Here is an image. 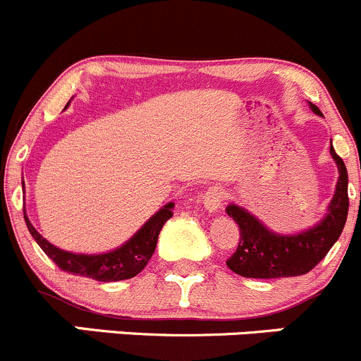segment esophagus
<instances>
[{
  "instance_id": "obj_1",
  "label": "esophagus",
  "mask_w": 361,
  "mask_h": 361,
  "mask_svg": "<svg viewBox=\"0 0 361 361\" xmlns=\"http://www.w3.org/2000/svg\"><path fill=\"white\" fill-rule=\"evenodd\" d=\"M225 190L221 187H218V185H213V187H209L206 190V194L202 195V202H204V207H206L209 213H216V211H220L221 204L225 201Z\"/></svg>"
}]
</instances>
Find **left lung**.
I'll return each instance as SVG.
<instances>
[{"label": "left lung", "instance_id": "1", "mask_svg": "<svg viewBox=\"0 0 361 361\" xmlns=\"http://www.w3.org/2000/svg\"><path fill=\"white\" fill-rule=\"evenodd\" d=\"M311 110L322 115L311 103ZM330 154L338 167V181L329 213L316 227L295 235H279L267 231L243 207H227L228 216L239 225L238 250L227 260V267L243 278L272 279L307 274L326 257L336 245L345 225L349 209L348 171L344 160L330 147Z\"/></svg>", "mask_w": 361, "mask_h": 361}]
</instances>
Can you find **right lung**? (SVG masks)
I'll return each instance as SVG.
<instances>
[{
	"mask_svg": "<svg viewBox=\"0 0 361 361\" xmlns=\"http://www.w3.org/2000/svg\"><path fill=\"white\" fill-rule=\"evenodd\" d=\"M173 202L166 204L162 209L157 211L147 224L130 238L129 241L118 250L110 251V253L103 255H76L63 251L50 245L43 235L38 234L29 218L25 216L24 220L27 225L29 232L38 243V246L45 251L47 257L54 260V264L61 269V271L69 272L75 276H83V278L96 279V281H122V279L134 278L140 274L145 267H147L148 260L154 255L155 246H157V239L160 231H162L164 224L173 216Z\"/></svg>",
	"mask_w": 361,
	"mask_h": 361,
	"instance_id": "1",
	"label": "right lung"
}]
</instances>
